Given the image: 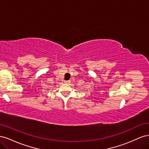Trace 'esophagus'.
Here are the masks:
<instances>
[{"mask_svg": "<svg viewBox=\"0 0 149 149\" xmlns=\"http://www.w3.org/2000/svg\"><path fill=\"white\" fill-rule=\"evenodd\" d=\"M65 83H69V81H65Z\"/></svg>", "mask_w": 149, "mask_h": 149, "instance_id": "1", "label": "esophagus"}]
</instances>
